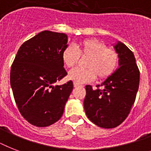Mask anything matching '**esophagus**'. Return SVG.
<instances>
[{"instance_id": "34e87169", "label": "esophagus", "mask_w": 151, "mask_h": 151, "mask_svg": "<svg viewBox=\"0 0 151 151\" xmlns=\"http://www.w3.org/2000/svg\"><path fill=\"white\" fill-rule=\"evenodd\" d=\"M73 86H74L75 88H77V87H79V86H81V85L80 84H78V83L73 82Z\"/></svg>"}]
</instances>
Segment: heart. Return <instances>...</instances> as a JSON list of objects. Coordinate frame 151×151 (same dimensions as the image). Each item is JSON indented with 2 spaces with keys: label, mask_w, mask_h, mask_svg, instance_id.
Returning <instances> with one entry per match:
<instances>
[{
  "label": "heart",
  "mask_w": 151,
  "mask_h": 151,
  "mask_svg": "<svg viewBox=\"0 0 151 151\" xmlns=\"http://www.w3.org/2000/svg\"><path fill=\"white\" fill-rule=\"evenodd\" d=\"M66 47L62 53V59L68 68H73L80 56L88 57L85 62L87 68H77L69 73V78L76 83H84L93 80L109 78L115 71L119 62L117 51L107 48L106 44L95 38L85 39L76 45Z\"/></svg>",
  "instance_id": "b5f03b06"
}]
</instances>
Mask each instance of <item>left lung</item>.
<instances>
[{
	"label": "left lung",
	"mask_w": 151,
	"mask_h": 151,
	"mask_svg": "<svg viewBox=\"0 0 151 151\" xmlns=\"http://www.w3.org/2000/svg\"><path fill=\"white\" fill-rule=\"evenodd\" d=\"M114 48L119 55V68L97 85V89L85 86V114L91 122L103 129L115 128L126 119L139 85V70L132 52L121 42ZM99 86H103V90Z\"/></svg>",
	"instance_id": "8db88e82"
}]
</instances>
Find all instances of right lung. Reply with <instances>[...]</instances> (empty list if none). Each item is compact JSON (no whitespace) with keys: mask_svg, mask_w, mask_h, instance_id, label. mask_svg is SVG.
I'll return each instance as SVG.
<instances>
[{"mask_svg":"<svg viewBox=\"0 0 151 151\" xmlns=\"http://www.w3.org/2000/svg\"><path fill=\"white\" fill-rule=\"evenodd\" d=\"M66 44V34L42 31L22 44L12 65L10 84L15 103L34 126L58 122L73 90L72 81L53 85L67 74L62 59Z\"/></svg>","mask_w":151,"mask_h":151,"instance_id":"obj_1","label":"right lung"}]
</instances>
